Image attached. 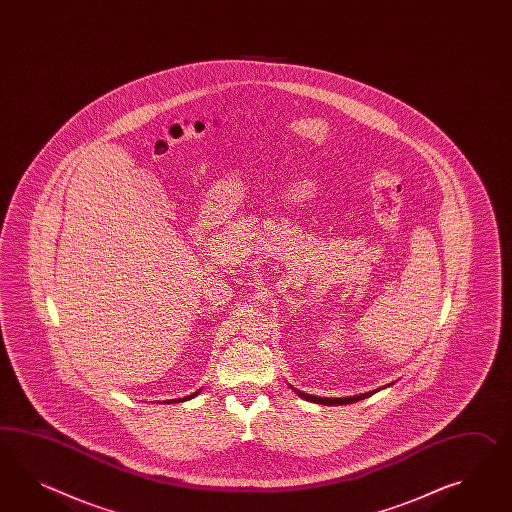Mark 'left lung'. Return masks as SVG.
Returning <instances> with one entry per match:
<instances>
[{
  "label": "left lung",
  "mask_w": 512,
  "mask_h": 512,
  "mask_svg": "<svg viewBox=\"0 0 512 512\" xmlns=\"http://www.w3.org/2000/svg\"><path fill=\"white\" fill-rule=\"evenodd\" d=\"M292 390L300 396V398L307 399V401H314V403H322V405H346V403H355V401H359V399L368 398V396H372L374 392H366V394H361V396H353V398H318V396H311V394H305V392H301L298 388L292 387Z\"/></svg>",
  "instance_id": "obj_1"
}]
</instances>
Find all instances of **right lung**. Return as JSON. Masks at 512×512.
Here are the masks:
<instances>
[{"label":"right lung","mask_w":512,"mask_h":512,"mask_svg":"<svg viewBox=\"0 0 512 512\" xmlns=\"http://www.w3.org/2000/svg\"><path fill=\"white\" fill-rule=\"evenodd\" d=\"M198 394H200V390H198V392H194L192 396H187V398L183 399H177V401H187V399L194 398V396H198ZM172 401H175V399H172ZM168 403H170V401H168Z\"/></svg>","instance_id":"right-lung-1"}]
</instances>
